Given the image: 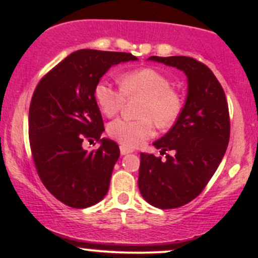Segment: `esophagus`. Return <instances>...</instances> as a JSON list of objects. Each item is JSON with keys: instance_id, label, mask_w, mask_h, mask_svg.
I'll return each instance as SVG.
<instances>
[{"instance_id": "1", "label": "esophagus", "mask_w": 258, "mask_h": 258, "mask_svg": "<svg viewBox=\"0 0 258 258\" xmlns=\"http://www.w3.org/2000/svg\"><path fill=\"white\" fill-rule=\"evenodd\" d=\"M119 152H121V155H127V153H132L134 152V150L132 148H128L126 147V146H119Z\"/></svg>"}]
</instances>
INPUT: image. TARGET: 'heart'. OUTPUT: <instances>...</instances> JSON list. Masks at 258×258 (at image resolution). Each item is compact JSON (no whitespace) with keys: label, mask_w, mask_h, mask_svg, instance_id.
Masks as SVG:
<instances>
[{"label":"heart","mask_w":258,"mask_h":258,"mask_svg":"<svg viewBox=\"0 0 258 258\" xmlns=\"http://www.w3.org/2000/svg\"><path fill=\"white\" fill-rule=\"evenodd\" d=\"M119 87L101 80L96 83L93 95L101 112L113 117L121 110L124 97H140L139 118L114 119L108 124V135L122 146L135 148L153 135L155 123L166 130L177 122L183 110V100L172 82L158 70L144 67L128 71L119 77Z\"/></svg>","instance_id":"obj_1"}]
</instances>
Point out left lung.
<instances>
[{
	"label": "left lung",
	"mask_w": 258,
	"mask_h": 258,
	"mask_svg": "<svg viewBox=\"0 0 258 258\" xmlns=\"http://www.w3.org/2000/svg\"><path fill=\"white\" fill-rule=\"evenodd\" d=\"M148 59L186 74L188 93L181 116L156 148L172 151L166 160L141 153L139 188L152 206L177 209L196 199L225 156L230 141V113L225 91L206 64L192 57L151 56Z\"/></svg>",
	"instance_id": "left-lung-1"
}]
</instances>
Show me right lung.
<instances>
[{"label":"right lung","instance_id":"1","mask_svg":"<svg viewBox=\"0 0 258 258\" xmlns=\"http://www.w3.org/2000/svg\"><path fill=\"white\" fill-rule=\"evenodd\" d=\"M136 59L126 52L80 49L36 86L28 113L31 153L42 183L66 206L86 209L107 194L119 148L101 140L105 127L93 90L111 66ZM85 139L101 146L87 153Z\"/></svg>","mask_w":258,"mask_h":258}]
</instances>
